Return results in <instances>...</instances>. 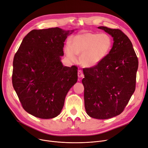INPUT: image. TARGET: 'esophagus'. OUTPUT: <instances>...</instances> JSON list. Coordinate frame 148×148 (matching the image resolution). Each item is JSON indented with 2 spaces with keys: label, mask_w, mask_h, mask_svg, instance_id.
Returning <instances> with one entry per match:
<instances>
[{
  "label": "esophagus",
  "mask_w": 148,
  "mask_h": 148,
  "mask_svg": "<svg viewBox=\"0 0 148 148\" xmlns=\"http://www.w3.org/2000/svg\"><path fill=\"white\" fill-rule=\"evenodd\" d=\"M77 74H78V77H79V78H81V77H83L84 76L83 71H82V70H79L78 73H77Z\"/></svg>",
  "instance_id": "1"
}]
</instances>
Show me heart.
Instances as JSON below:
<instances>
[{
  "instance_id": "heart-1",
  "label": "heart",
  "mask_w": 148,
  "mask_h": 148,
  "mask_svg": "<svg viewBox=\"0 0 148 148\" xmlns=\"http://www.w3.org/2000/svg\"><path fill=\"white\" fill-rule=\"evenodd\" d=\"M72 44L67 43L65 45V51L68 58L75 62L77 54H80L83 65L92 67L101 61L110 51L112 40L105 34L86 32L74 36Z\"/></svg>"
}]
</instances>
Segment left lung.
<instances>
[{
	"label": "left lung",
	"mask_w": 148,
	"mask_h": 148,
	"mask_svg": "<svg viewBox=\"0 0 148 148\" xmlns=\"http://www.w3.org/2000/svg\"><path fill=\"white\" fill-rule=\"evenodd\" d=\"M113 38L109 53L92 67L83 68L84 107L91 118L109 119L120 114L136 89L138 62L128 37L118 29L100 26Z\"/></svg>",
	"instance_id": "8db88e82"
}]
</instances>
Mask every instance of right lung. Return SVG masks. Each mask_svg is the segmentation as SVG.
Instances as JSON below:
<instances>
[{
	"mask_svg": "<svg viewBox=\"0 0 148 148\" xmlns=\"http://www.w3.org/2000/svg\"><path fill=\"white\" fill-rule=\"evenodd\" d=\"M73 32L59 27L32 30L15 54L13 87L23 108L35 117H56L77 81L78 68L63 66L60 57L67 36Z\"/></svg>",
	"mask_w": 148,
	"mask_h": 148,
	"instance_id": "obj_1",
	"label": "right lung"
}]
</instances>
